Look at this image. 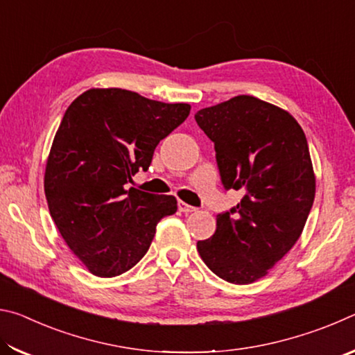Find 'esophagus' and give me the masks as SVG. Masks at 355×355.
I'll return each instance as SVG.
<instances>
[{"mask_svg":"<svg viewBox=\"0 0 355 355\" xmlns=\"http://www.w3.org/2000/svg\"><path fill=\"white\" fill-rule=\"evenodd\" d=\"M178 209L182 213H184V214H189V213H194L196 211L194 207H191V205H188V203H184V202H178Z\"/></svg>","mask_w":355,"mask_h":355,"instance_id":"1","label":"esophagus"}]
</instances>
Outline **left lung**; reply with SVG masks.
Returning a JSON list of instances; mask_svg holds the SVG:
<instances>
[{"instance_id": "obj_1", "label": "left lung", "mask_w": 355, "mask_h": 355, "mask_svg": "<svg viewBox=\"0 0 355 355\" xmlns=\"http://www.w3.org/2000/svg\"><path fill=\"white\" fill-rule=\"evenodd\" d=\"M196 122L214 142L225 189L244 194L218 214L216 233L197 250L218 277L254 284L296 244L313 205L316 178L304 130L290 112L252 95L203 107Z\"/></svg>"}]
</instances>
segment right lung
Wrapping results in <instances>:
<instances>
[{"mask_svg":"<svg viewBox=\"0 0 355 355\" xmlns=\"http://www.w3.org/2000/svg\"><path fill=\"white\" fill-rule=\"evenodd\" d=\"M125 91L89 89L71 101L46 159L48 209L65 244L98 277L128 271L147 254L158 222L177 211L173 196L127 189L147 171L161 139L189 116Z\"/></svg>","mask_w":355,"mask_h":355,"instance_id":"add662e5","label":"right lung"}]
</instances>
